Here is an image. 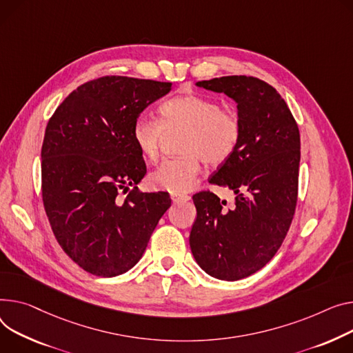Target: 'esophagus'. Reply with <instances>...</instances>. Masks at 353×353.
I'll return each instance as SVG.
<instances>
[{
  "mask_svg": "<svg viewBox=\"0 0 353 353\" xmlns=\"http://www.w3.org/2000/svg\"><path fill=\"white\" fill-rule=\"evenodd\" d=\"M172 200L173 203H185L190 200V196L187 194H172Z\"/></svg>",
  "mask_w": 353,
  "mask_h": 353,
  "instance_id": "esophagus-1",
  "label": "esophagus"
}]
</instances>
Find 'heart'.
<instances>
[{"instance_id":"1","label":"heart","mask_w":353,"mask_h":353,"mask_svg":"<svg viewBox=\"0 0 353 353\" xmlns=\"http://www.w3.org/2000/svg\"><path fill=\"white\" fill-rule=\"evenodd\" d=\"M161 122L140 114L132 126V139L143 157L156 160L164 134L185 132L179 159L164 160L149 180L156 189L174 194L190 190L200 174V159L207 166H221L237 150L241 139L239 116L221 103L200 95H181L160 106Z\"/></svg>"}]
</instances>
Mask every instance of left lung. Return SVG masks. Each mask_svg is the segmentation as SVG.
I'll return each mask as SVG.
<instances>
[{"label": "left lung", "mask_w": 353, "mask_h": 353, "mask_svg": "<svg viewBox=\"0 0 353 353\" xmlns=\"http://www.w3.org/2000/svg\"><path fill=\"white\" fill-rule=\"evenodd\" d=\"M196 85L237 103L241 139L210 177L211 184L236 194V205L225 208L210 192L194 194L190 248L208 275L237 281L270 263L290 230L298 196L299 130L285 101L261 79L232 75Z\"/></svg>", "instance_id": "1"}]
</instances>
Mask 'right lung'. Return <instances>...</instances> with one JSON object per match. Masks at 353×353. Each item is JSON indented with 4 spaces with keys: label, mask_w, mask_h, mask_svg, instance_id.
<instances>
[{
    "label": "right lung",
    "mask_w": 353,
    "mask_h": 353,
    "mask_svg": "<svg viewBox=\"0 0 353 353\" xmlns=\"http://www.w3.org/2000/svg\"><path fill=\"white\" fill-rule=\"evenodd\" d=\"M170 90V82L102 77L69 93L46 125L43 207L57 241L86 272L110 278L134 267L172 205L166 192L137 190L146 164L132 139L136 117Z\"/></svg>",
    "instance_id": "obj_1"
}]
</instances>
